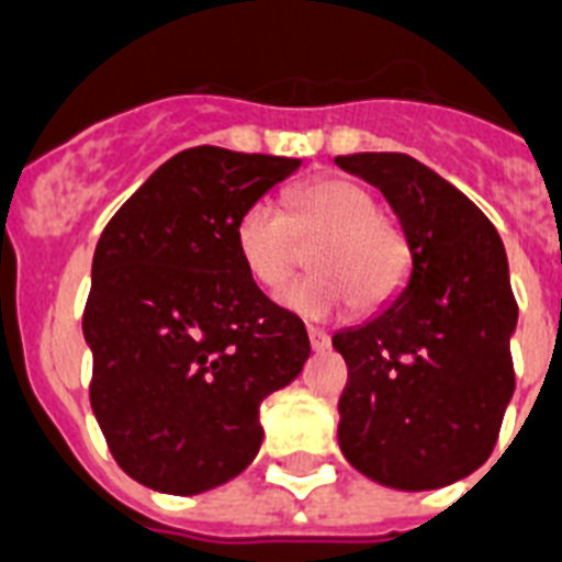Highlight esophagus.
<instances>
[{"mask_svg": "<svg viewBox=\"0 0 562 562\" xmlns=\"http://www.w3.org/2000/svg\"><path fill=\"white\" fill-rule=\"evenodd\" d=\"M307 336H310V345H313V350H318V353L330 347V336H327L324 330H318V327H307Z\"/></svg>", "mask_w": 562, "mask_h": 562, "instance_id": "obj_1", "label": "esophagus"}]
</instances>
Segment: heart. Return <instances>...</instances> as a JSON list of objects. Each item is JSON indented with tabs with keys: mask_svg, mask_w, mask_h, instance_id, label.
<instances>
[{
	"mask_svg": "<svg viewBox=\"0 0 562 562\" xmlns=\"http://www.w3.org/2000/svg\"><path fill=\"white\" fill-rule=\"evenodd\" d=\"M235 249L263 290L284 286L310 249L315 272L281 292L286 307L307 318L353 304L364 315L379 313L411 276L407 232L375 209L368 187L341 175L290 192L284 212L270 201L249 203L235 221Z\"/></svg>",
	"mask_w": 562,
	"mask_h": 562,
	"instance_id": "heart-1",
	"label": "heart"
}]
</instances>
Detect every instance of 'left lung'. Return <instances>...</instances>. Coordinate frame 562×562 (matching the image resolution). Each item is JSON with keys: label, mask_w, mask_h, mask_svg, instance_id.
<instances>
[{"label": "left lung", "mask_w": 562, "mask_h": 562, "mask_svg": "<svg viewBox=\"0 0 562 562\" xmlns=\"http://www.w3.org/2000/svg\"><path fill=\"white\" fill-rule=\"evenodd\" d=\"M336 164L382 189L414 258L391 307L333 336L350 370L338 445L382 485L442 488L491 457L514 396L505 247L474 201L414 157L361 151Z\"/></svg>", "instance_id": "left-lung-1"}]
</instances>
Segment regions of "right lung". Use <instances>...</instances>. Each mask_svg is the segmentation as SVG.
I'll use <instances>...</instances> for the list:
<instances>
[{
  "label": "right lung",
  "instance_id": "right-lung-1",
  "mask_svg": "<svg viewBox=\"0 0 562 562\" xmlns=\"http://www.w3.org/2000/svg\"><path fill=\"white\" fill-rule=\"evenodd\" d=\"M301 160L194 146L166 160L100 235L82 333L111 457L164 494L238 476L261 402L301 373L310 338L235 249V221Z\"/></svg>",
  "mask_w": 562,
  "mask_h": 562
}]
</instances>
